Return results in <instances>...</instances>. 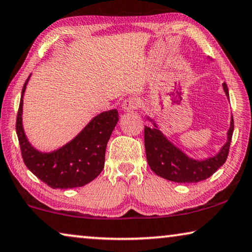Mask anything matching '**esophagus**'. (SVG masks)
Segmentation results:
<instances>
[{
	"mask_svg": "<svg viewBox=\"0 0 252 252\" xmlns=\"http://www.w3.org/2000/svg\"><path fill=\"white\" fill-rule=\"evenodd\" d=\"M141 107V101L137 97H128L123 102V109L125 111H134Z\"/></svg>",
	"mask_w": 252,
	"mask_h": 252,
	"instance_id": "1",
	"label": "esophagus"
}]
</instances>
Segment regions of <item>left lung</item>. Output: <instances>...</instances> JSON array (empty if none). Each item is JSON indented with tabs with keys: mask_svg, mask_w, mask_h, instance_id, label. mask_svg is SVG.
Segmentation results:
<instances>
[{
	"mask_svg": "<svg viewBox=\"0 0 252 252\" xmlns=\"http://www.w3.org/2000/svg\"><path fill=\"white\" fill-rule=\"evenodd\" d=\"M223 89L228 97L227 85L224 83ZM234 120L231 119V127L227 132V142L216 156L206 160L189 158L180 149L167 140L157 126H144V145L147 160L153 173L166 180L176 183H196L210 177L227 159L231 145Z\"/></svg>",
	"mask_w": 252,
	"mask_h": 252,
	"instance_id": "8db88e82",
	"label": "left lung"
}]
</instances>
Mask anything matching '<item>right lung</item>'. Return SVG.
I'll list each match as a JSON object with an SVG mask.
<instances>
[{"label":"right lung","mask_w":252,"mask_h":252,"mask_svg":"<svg viewBox=\"0 0 252 252\" xmlns=\"http://www.w3.org/2000/svg\"><path fill=\"white\" fill-rule=\"evenodd\" d=\"M29 77L21 91L16 122L25 165L52 189H74L89 184L103 169L105 148L118 123V111L112 109L97 115L74 140L63 148L50 153L39 152L29 144L23 128V97Z\"/></svg>","instance_id":"add662e5"}]
</instances>
